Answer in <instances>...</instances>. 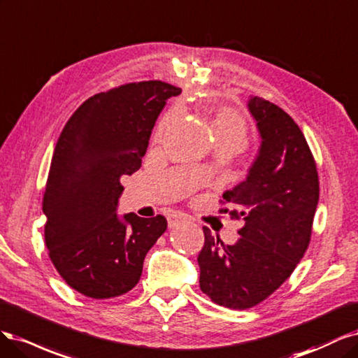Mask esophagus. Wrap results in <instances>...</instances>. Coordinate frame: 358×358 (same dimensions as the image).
Returning <instances> with one entry per match:
<instances>
[{"label": "esophagus", "instance_id": "esophagus-1", "mask_svg": "<svg viewBox=\"0 0 358 358\" xmlns=\"http://www.w3.org/2000/svg\"><path fill=\"white\" fill-rule=\"evenodd\" d=\"M166 218H168V226H169V227H174L176 224H178V223L186 220V214L178 213V211H172V213H169V214L166 215Z\"/></svg>", "mask_w": 358, "mask_h": 358}]
</instances>
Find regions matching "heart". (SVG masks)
I'll return each instance as SVG.
<instances>
[{"label":"heart","mask_w":358,"mask_h":358,"mask_svg":"<svg viewBox=\"0 0 358 358\" xmlns=\"http://www.w3.org/2000/svg\"><path fill=\"white\" fill-rule=\"evenodd\" d=\"M165 123L166 122L160 123L159 131L165 128ZM211 131L215 140H232L242 148L245 147L248 140V126L245 119L230 108H222L215 113L214 119L211 120Z\"/></svg>","instance_id":"obj_1"}]
</instances>
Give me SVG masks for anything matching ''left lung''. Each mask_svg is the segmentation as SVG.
Listing matches in <instances>:
<instances>
[{
  "label": "left lung",
  "mask_w": 358,
  "mask_h": 358,
  "mask_svg": "<svg viewBox=\"0 0 358 358\" xmlns=\"http://www.w3.org/2000/svg\"><path fill=\"white\" fill-rule=\"evenodd\" d=\"M248 110L262 138L245 181L223 193L242 220L234 245L203 227L198 256L201 290L230 309H247L269 297L302 260L320 198L318 172L301 128L275 103L251 96ZM223 202V203H224Z\"/></svg>",
  "instance_id": "left-lung-1"
}]
</instances>
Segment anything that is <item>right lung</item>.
Segmentation results:
<instances>
[{"label":"right lung","mask_w":358,"mask_h":358,"mask_svg":"<svg viewBox=\"0 0 358 358\" xmlns=\"http://www.w3.org/2000/svg\"><path fill=\"white\" fill-rule=\"evenodd\" d=\"M181 94L150 80L86 99L56 143L43 198L44 241L65 282L92 299L122 296L140 281L166 218L117 215L122 176L141 168L166 99Z\"/></svg>","instance_id":"obj_1"}]
</instances>
